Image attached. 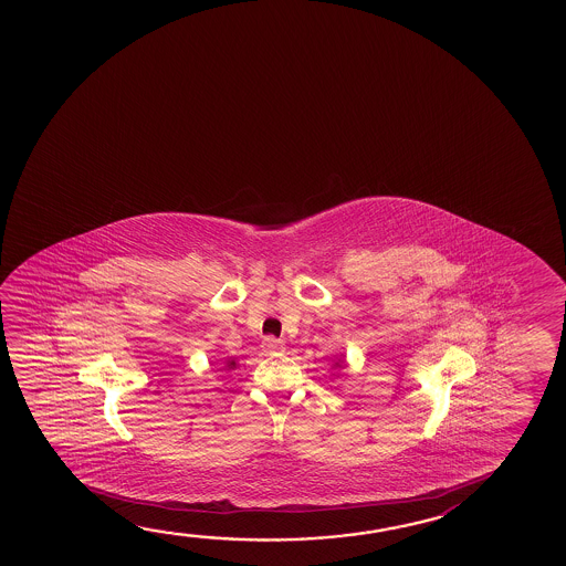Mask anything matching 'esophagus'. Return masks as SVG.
I'll use <instances>...</instances> for the list:
<instances>
[{
    "instance_id": "obj_1",
    "label": "esophagus",
    "mask_w": 566,
    "mask_h": 566,
    "mask_svg": "<svg viewBox=\"0 0 566 566\" xmlns=\"http://www.w3.org/2000/svg\"><path fill=\"white\" fill-rule=\"evenodd\" d=\"M262 348L270 353V355H274V353H282L284 350V343L280 339H274V337H266V339L262 340Z\"/></svg>"
}]
</instances>
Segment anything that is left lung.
<instances>
[{
    "instance_id": "8db88e82",
    "label": "left lung",
    "mask_w": 566,
    "mask_h": 566,
    "mask_svg": "<svg viewBox=\"0 0 566 566\" xmlns=\"http://www.w3.org/2000/svg\"><path fill=\"white\" fill-rule=\"evenodd\" d=\"M345 365H347V363H345V357H343V358H339V360H337V363H335V365H333V366H339V368H340V366H345Z\"/></svg>"
}]
</instances>
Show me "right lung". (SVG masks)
<instances>
[{
	"label": "right lung",
	"mask_w": 566,
	"mask_h": 566,
	"mask_svg": "<svg viewBox=\"0 0 566 566\" xmlns=\"http://www.w3.org/2000/svg\"><path fill=\"white\" fill-rule=\"evenodd\" d=\"M237 368V358H227L226 360V370H235Z\"/></svg>",
	"instance_id": "1"
}]
</instances>
